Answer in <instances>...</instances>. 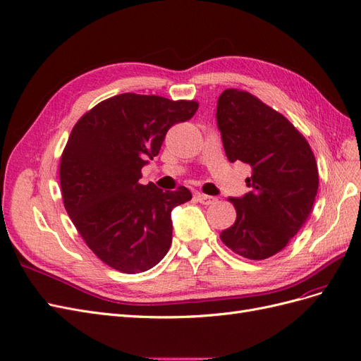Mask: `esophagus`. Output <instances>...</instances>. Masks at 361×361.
<instances>
[{
  "mask_svg": "<svg viewBox=\"0 0 361 361\" xmlns=\"http://www.w3.org/2000/svg\"><path fill=\"white\" fill-rule=\"evenodd\" d=\"M197 198L201 204H205V205L213 204L216 201L214 197H210V195H204V193H200V192H197Z\"/></svg>",
  "mask_w": 361,
  "mask_h": 361,
  "instance_id": "34e87169",
  "label": "esophagus"
}]
</instances>
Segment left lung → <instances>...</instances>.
<instances>
[{"instance_id": "1", "label": "left lung", "mask_w": 361, "mask_h": 361, "mask_svg": "<svg viewBox=\"0 0 361 361\" xmlns=\"http://www.w3.org/2000/svg\"><path fill=\"white\" fill-rule=\"evenodd\" d=\"M216 119L226 159L252 171L250 192L228 198L238 218L221 239L245 259L264 260L280 252L312 213L319 188L313 151L281 113L248 92L224 90Z\"/></svg>"}]
</instances>
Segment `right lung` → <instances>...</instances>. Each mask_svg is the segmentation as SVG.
Returning <instances> with one entry per match:
<instances>
[{"label":"right lung","instance_id":"obj_1","mask_svg":"<svg viewBox=\"0 0 361 361\" xmlns=\"http://www.w3.org/2000/svg\"><path fill=\"white\" fill-rule=\"evenodd\" d=\"M195 101L121 94L99 102L72 128L60 160L65 209L89 248L113 269L156 266L172 242L171 212L192 198L139 183L168 130L189 121Z\"/></svg>","mask_w":361,"mask_h":361}]
</instances>
